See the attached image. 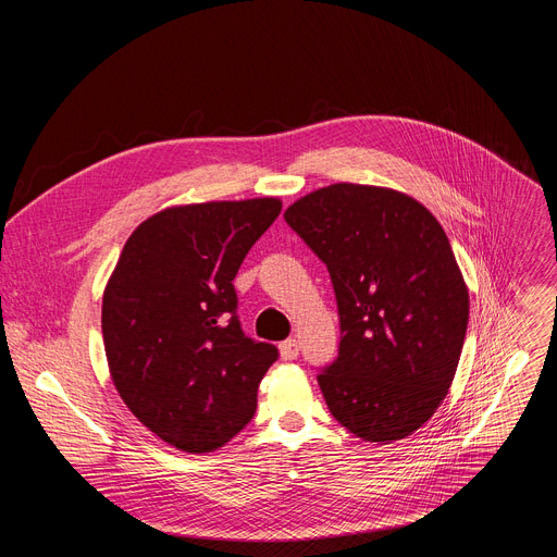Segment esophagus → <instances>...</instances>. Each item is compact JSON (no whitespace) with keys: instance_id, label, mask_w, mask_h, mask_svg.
Masks as SVG:
<instances>
[{"instance_id":"1","label":"esophagus","mask_w":557,"mask_h":557,"mask_svg":"<svg viewBox=\"0 0 557 557\" xmlns=\"http://www.w3.org/2000/svg\"><path fill=\"white\" fill-rule=\"evenodd\" d=\"M280 355L284 361H293L299 355V344L297 339H286L280 344Z\"/></svg>"}]
</instances>
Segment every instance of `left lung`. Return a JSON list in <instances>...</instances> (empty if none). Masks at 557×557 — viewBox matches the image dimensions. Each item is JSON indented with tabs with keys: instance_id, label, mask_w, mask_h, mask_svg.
Returning a JSON list of instances; mask_svg holds the SVG:
<instances>
[{
	"instance_id": "8db88e82",
	"label": "left lung",
	"mask_w": 557,
	"mask_h": 557,
	"mask_svg": "<svg viewBox=\"0 0 557 557\" xmlns=\"http://www.w3.org/2000/svg\"><path fill=\"white\" fill-rule=\"evenodd\" d=\"M284 220L320 258L339 310V355L317 381L355 436H410L441 406L460 359L469 293L438 220L414 198L337 183Z\"/></svg>"
}]
</instances>
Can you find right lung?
<instances>
[{"label":"right lung","instance_id":"1","mask_svg":"<svg viewBox=\"0 0 557 557\" xmlns=\"http://www.w3.org/2000/svg\"><path fill=\"white\" fill-rule=\"evenodd\" d=\"M282 211L277 198L158 211L127 237L103 293L116 392L165 443L205 454L253 419L273 344L243 333L233 280Z\"/></svg>","mask_w":557,"mask_h":557}]
</instances>
